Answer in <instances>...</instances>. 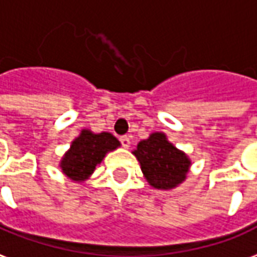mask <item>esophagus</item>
Instances as JSON below:
<instances>
[{"mask_svg": "<svg viewBox=\"0 0 257 257\" xmlns=\"http://www.w3.org/2000/svg\"><path fill=\"white\" fill-rule=\"evenodd\" d=\"M120 142H121V145H123V148L128 149V148H130V144H131L130 136H123V137H121Z\"/></svg>", "mask_w": 257, "mask_h": 257, "instance_id": "esophagus-1", "label": "esophagus"}]
</instances>
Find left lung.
Returning a JSON list of instances; mask_svg holds the SVG:
<instances>
[{
  "instance_id": "8db88e82",
  "label": "left lung",
  "mask_w": 257,
  "mask_h": 257,
  "mask_svg": "<svg viewBox=\"0 0 257 257\" xmlns=\"http://www.w3.org/2000/svg\"><path fill=\"white\" fill-rule=\"evenodd\" d=\"M133 155L140 162L147 182L157 190H172L182 185L192 167L190 157L172 142L162 131L149 134L141 140Z\"/></svg>"
}]
</instances>
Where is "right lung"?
I'll return each instance as SVG.
<instances>
[{
  "instance_id": "1",
  "label": "right lung",
  "mask_w": 257,
  "mask_h": 257,
  "mask_svg": "<svg viewBox=\"0 0 257 257\" xmlns=\"http://www.w3.org/2000/svg\"><path fill=\"white\" fill-rule=\"evenodd\" d=\"M120 147V142L110 133H93L82 128L79 136L71 141L69 149L59 163L64 177L69 181L82 183L90 179L95 167L101 164L106 153Z\"/></svg>"
}]
</instances>
